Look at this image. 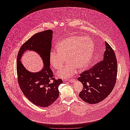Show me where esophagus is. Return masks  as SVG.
Returning a JSON list of instances; mask_svg holds the SVG:
<instances>
[{"label": "esophagus", "instance_id": "34e87169", "mask_svg": "<svg viewBox=\"0 0 130 130\" xmlns=\"http://www.w3.org/2000/svg\"><path fill=\"white\" fill-rule=\"evenodd\" d=\"M68 81H69L70 82L73 83V82H74V81H75V79H74V78H72V79H69Z\"/></svg>", "mask_w": 130, "mask_h": 130}]
</instances>
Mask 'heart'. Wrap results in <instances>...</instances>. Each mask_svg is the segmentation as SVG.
Listing matches in <instances>:
<instances>
[{"label": "heart", "mask_w": 130, "mask_h": 130, "mask_svg": "<svg viewBox=\"0 0 130 130\" xmlns=\"http://www.w3.org/2000/svg\"><path fill=\"white\" fill-rule=\"evenodd\" d=\"M93 43L91 38L73 35L60 41L56 45V52H51L50 65L56 70L62 68L65 60L67 64L58 73L63 78H68L76 72L82 71L88 66L93 56Z\"/></svg>", "instance_id": "heart-1"}]
</instances>
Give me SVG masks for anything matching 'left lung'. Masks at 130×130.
<instances>
[{"mask_svg":"<svg viewBox=\"0 0 130 130\" xmlns=\"http://www.w3.org/2000/svg\"><path fill=\"white\" fill-rule=\"evenodd\" d=\"M103 59L82 72L78 80L83 85L79 96L89 104L98 103L111 93L117 80L118 63L113 50L105 42Z\"/></svg>","mask_w":130,"mask_h":130,"instance_id":"obj_1","label":"left lung"}]
</instances>
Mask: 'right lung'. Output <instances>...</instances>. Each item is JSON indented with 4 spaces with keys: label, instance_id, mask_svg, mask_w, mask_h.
Masks as SVG:
<instances>
[{
    "label": "right lung",
    "instance_id": "1",
    "mask_svg": "<svg viewBox=\"0 0 130 130\" xmlns=\"http://www.w3.org/2000/svg\"><path fill=\"white\" fill-rule=\"evenodd\" d=\"M53 33L51 30H48L32 36L22 45L17 57V70L20 89L31 103L43 108L52 105L58 98V87L62 83V79L53 77V72L50 68ZM27 50L37 52L42 57L44 65L40 71L31 72L21 63V57Z\"/></svg>",
    "mask_w": 130,
    "mask_h": 130
}]
</instances>
